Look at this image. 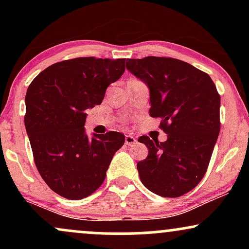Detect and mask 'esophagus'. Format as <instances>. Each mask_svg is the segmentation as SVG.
Returning a JSON list of instances; mask_svg holds the SVG:
<instances>
[{
    "instance_id": "esophagus-1",
    "label": "esophagus",
    "mask_w": 249,
    "mask_h": 249,
    "mask_svg": "<svg viewBox=\"0 0 249 249\" xmlns=\"http://www.w3.org/2000/svg\"><path fill=\"white\" fill-rule=\"evenodd\" d=\"M125 144L127 146H133L134 144H137V139L133 136H131V134H127V136H125Z\"/></svg>"
}]
</instances>
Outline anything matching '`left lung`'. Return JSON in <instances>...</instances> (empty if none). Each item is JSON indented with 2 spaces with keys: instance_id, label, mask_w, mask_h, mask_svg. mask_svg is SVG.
Instances as JSON below:
<instances>
[{
  "instance_id": "8db88e82",
  "label": "left lung",
  "mask_w": 249,
  "mask_h": 249,
  "mask_svg": "<svg viewBox=\"0 0 249 249\" xmlns=\"http://www.w3.org/2000/svg\"><path fill=\"white\" fill-rule=\"evenodd\" d=\"M126 69L147 85L150 115L161 119L167 141L142 136L146 159L137 164L151 192L177 198L204 178L220 131V96L212 78L186 62L148 56L127 59Z\"/></svg>"
}]
</instances>
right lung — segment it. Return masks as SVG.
Returning <instances> with one entry per match:
<instances>
[{"label": "right lung", "instance_id": "right-lung-1", "mask_svg": "<svg viewBox=\"0 0 249 249\" xmlns=\"http://www.w3.org/2000/svg\"><path fill=\"white\" fill-rule=\"evenodd\" d=\"M125 71V58L79 57L50 65L25 95L24 124L39 174L53 192L87 198L104 181L123 133L85 132V110L102 104L111 83Z\"/></svg>", "mask_w": 249, "mask_h": 249}]
</instances>
